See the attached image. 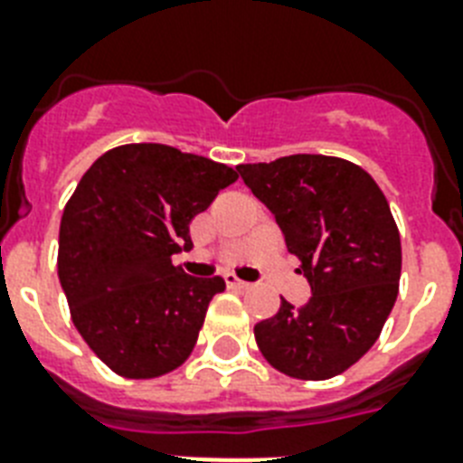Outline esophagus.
Returning a JSON list of instances; mask_svg holds the SVG:
<instances>
[{
    "mask_svg": "<svg viewBox=\"0 0 463 463\" xmlns=\"http://www.w3.org/2000/svg\"><path fill=\"white\" fill-rule=\"evenodd\" d=\"M225 286H228L231 290H247V288H250V283L240 281L238 276H232V274H225Z\"/></svg>",
    "mask_w": 463,
    "mask_h": 463,
    "instance_id": "1",
    "label": "esophagus"
}]
</instances>
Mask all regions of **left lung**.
Returning <instances> with one entry per match:
<instances>
[{
    "instance_id": "8db88e82",
    "label": "left lung",
    "mask_w": 463,
    "mask_h": 463,
    "mask_svg": "<svg viewBox=\"0 0 463 463\" xmlns=\"http://www.w3.org/2000/svg\"><path fill=\"white\" fill-rule=\"evenodd\" d=\"M238 173L274 213L312 288L307 305L281 298L254 326L261 355L296 380L345 373L380 338L399 296L402 238L387 196L363 167L334 156H283Z\"/></svg>"
}]
</instances>
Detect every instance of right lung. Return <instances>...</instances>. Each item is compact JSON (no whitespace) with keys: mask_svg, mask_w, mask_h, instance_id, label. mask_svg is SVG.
Returning a JSON list of instances; mask_svg holds the SVG:
<instances>
[{"mask_svg":"<svg viewBox=\"0 0 463 463\" xmlns=\"http://www.w3.org/2000/svg\"><path fill=\"white\" fill-rule=\"evenodd\" d=\"M238 180L232 167L163 144L110 148L83 173L60 223L57 274L89 348L127 380L167 374L194 351L221 276L175 267L189 223Z\"/></svg>","mask_w":463,"mask_h":463,"instance_id":"right-lung-1","label":"right lung"}]
</instances>
